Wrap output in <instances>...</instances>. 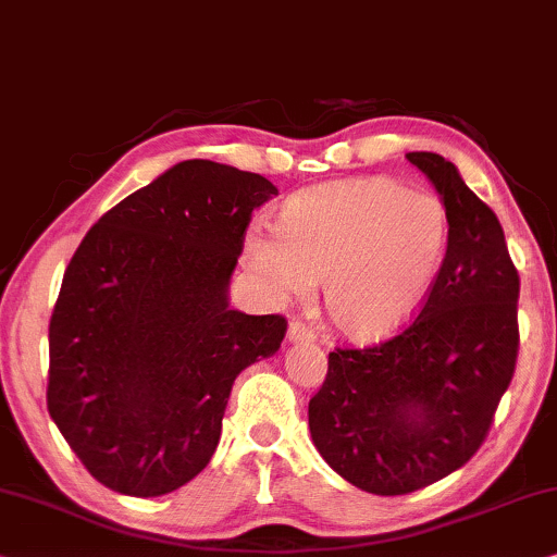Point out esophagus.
Listing matches in <instances>:
<instances>
[{"label":"esophagus","instance_id":"1","mask_svg":"<svg viewBox=\"0 0 557 557\" xmlns=\"http://www.w3.org/2000/svg\"><path fill=\"white\" fill-rule=\"evenodd\" d=\"M286 338L292 344H304V342H313V338H317V334L311 332L309 326L304 324V321H298V319H294L292 324H288V332H286Z\"/></svg>","mask_w":557,"mask_h":557}]
</instances>
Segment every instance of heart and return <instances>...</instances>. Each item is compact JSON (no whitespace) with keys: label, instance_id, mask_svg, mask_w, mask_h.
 <instances>
[{"label":"heart","instance_id":"1","mask_svg":"<svg viewBox=\"0 0 557 557\" xmlns=\"http://www.w3.org/2000/svg\"><path fill=\"white\" fill-rule=\"evenodd\" d=\"M447 240V208L434 193L357 178L296 193L278 228L248 225L244 256L276 301H306L324 278V304L338 332L376 342L424 309Z\"/></svg>","mask_w":557,"mask_h":557}]
</instances>
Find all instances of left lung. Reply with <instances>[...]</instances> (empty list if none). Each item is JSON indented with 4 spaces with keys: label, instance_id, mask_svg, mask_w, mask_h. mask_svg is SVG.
<instances>
[{
    "label": "left lung",
    "instance_id": "1",
    "mask_svg": "<svg viewBox=\"0 0 557 557\" xmlns=\"http://www.w3.org/2000/svg\"><path fill=\"white\" fill-rule=\"evenodd\" d=\"M447 208L449 240L424 309L399 336L336 349L309 430L336 474L407 495L478 453L518 359L520 276L497 215L437 152H407Z\"/></svg>",
    "mask_w": 557,
    "mask_h": 557
}]
</instances>
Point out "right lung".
I'll return each instance as SVG.
<instances>
[{
    "mask_svg": "<svg viewBox=\"0 0 557 557\" xmlns=\"http://www.w3.org/2000/svg\"><path fill=\"white\" fill-rule=\"evenodd\" d=\"M259 173L183 160L102 215L72 256L50 319L47 409L87 472L158 497L211 462L236 376L273 357L278 313L233 309L228 284Z\"/></svg>",
    "mask_w": 557,
    "mask_h": 557,
    "instance_id": "add662e5",
    "label": "right lung"
}]
</instances>
